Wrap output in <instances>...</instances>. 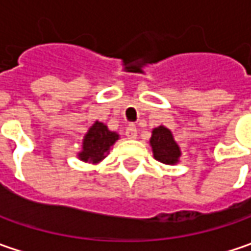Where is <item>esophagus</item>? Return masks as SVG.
<instances>
[{"mask_svg": "<svg viewBox=\"0 0 251 251\" xmlns=\"http://www.w3.org/2000/svg\"><path fill=\"white\" fill-rule=\"evenodd\" d=\"M137 134H138V130H137V127H135V126H128V127H127V130H126V135H127V138L134 140V138H137Z\"/></svg>", "mask_w": 251, "mask_h": 251, "instance_id": "esophagus-1", "label": "esophagus"}]
</instances>
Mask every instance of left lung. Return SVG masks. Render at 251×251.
<instances>
[{"label": "left lung", "instance_id": "left-lung-1", "mask_svg": "<svg viewBox=\"0 0 251 251\" xmlns=\"http://www.w3.org/2000/svg\"><path fill=\"white\" fill-rule=\"evenodd\" d=\"M150 145L153 158L163 165H177L181 156V150L175 141L173 132L165 126H159L152 130Z\"/></svg>", "mask_w": 251, "mask_h": 251}]
</instances>
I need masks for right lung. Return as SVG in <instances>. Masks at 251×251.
Returning a JSON list of instances; mask_svg holds the SVG:
<instances>
[{
  "label": "right lung",
  "instance_id": "right-lung-1",
  "mask_svg": "<svg viewBox=\"0 0 251 251\" xmlns=\"http://www.w3.org/2000/svg\"><path fill=\"white\" fill-rule=\"evenodd\" d=\"M119 138L120 135L116 131L109 130L104 123L96 120L83 135L82 148L76 153V156L82 162L98 165L109 155L111 147Z\"/></svg>",
  "mask_w": 251,
  "mask_h": 251
}]
</instances>
